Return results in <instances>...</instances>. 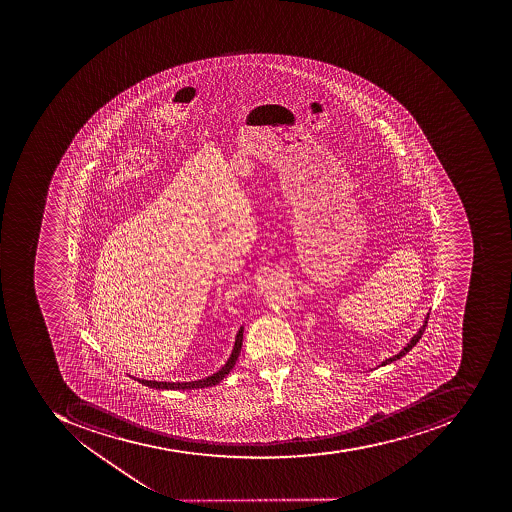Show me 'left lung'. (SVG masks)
Here are the masks:
<instances>
[{"instance_id":"left-lung-1","label":"left lung","mask_w":512,"mask_h":512,"mask_svg":"<svg viewBox=\"0 0 512 512\" xmlns=\"http://www.w3.org/2000/svg\"><path fill=\"white\" fill-rule=\"evenodd\" d=\"M429 319V313L426 315L425 321H423V326L418 329L417 334L414 335V337L410 338L409 343H407L406 346H404L401 351L396 354V356L388 357V359H385L384 362L381 363V367H384V365H388V363L395 362V360L401 359V357L406 356L407 352L410 351V349L414 348L415 345H417L418 340H420L421 335H423V332H425L426 324H428Z\"/></svg>"}]
</instances>
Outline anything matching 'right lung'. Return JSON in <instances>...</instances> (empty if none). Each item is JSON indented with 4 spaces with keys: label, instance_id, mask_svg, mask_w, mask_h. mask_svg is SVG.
I'll return each instance as SVG.
<instances>
[{
    "label": "right lung",
    "instance_id": "obj_1",
    "mask_svg": "<svg viewBox=\"0 0 512 512\" xmlns=\"http://www.w3.org/2000/svg\"><path fill=\"white\" fill-rule=\"evenodd\" d=\"M243 332L244 327L241 326L240 330H238V334H236L235 345H233L229 360L225 362L221 370L216 371V373L211 374V376L189 382L147 381V379H138V377H133V379L141 382L142 385H147V387L156 388V390H197V388L213 387V385L219 384V382L232 371V368L235 367L236 360H238V356H240L241 346H243Z\"/></svg>",
    "mask_w": 512,
    "mask_h": 512
}]
</instances>
